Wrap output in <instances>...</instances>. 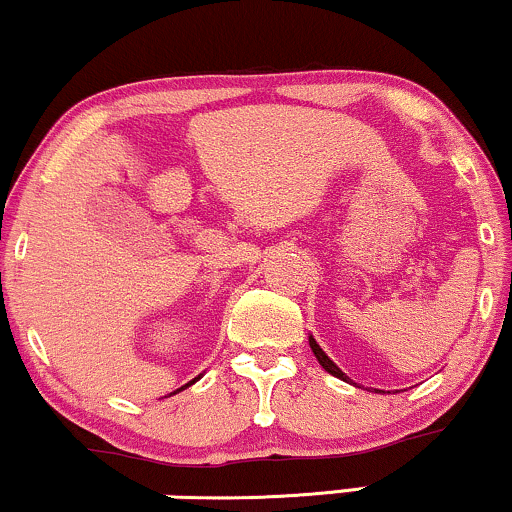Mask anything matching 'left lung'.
I'll list each match as a JSON object with an SVG mask.
<instances>
[{"instance_id": "8db88e82", "label": "left lung", "mask_w": 512, "mask_h": 512, "mask_svg": "<svg viewBox=\"0 0 512 512\" xmlns=\"http://www.w3.org/2000/svg\"><path fill=\"white\" fill-rule=\"evenodd\" d=\"M309 345H311V352H314V357L318 359V364H321V366H323V369H326L330 376L340 378V381H347V383H352V381H350V378H347V376H345V374H342V371L338 369V366H335V362H333V359H330V357H328V354L321 350V345H318V342L314 340V335H309Z\"/></svg>"}]
</instances>
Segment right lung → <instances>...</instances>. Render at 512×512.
<instances>
[{"instance_id": "1", "label": "right lung", "mask_w": 512, "mask_h": 512, "mask_svg": "<svg viewBox=\"0 0 512 512\" xmlns=\"http://www.w3.org/2000/svg\"><path fill=\"white\" fill-rule=\"evenodd\" d=\"M198 378H201V376H198ZM191 383H196V378H194V381H191ZM191 383H186V386H182V388H177V390H184V388H189V386H191ZM177 390H174V393H177Z\"/></svg>"}]
</instances>
